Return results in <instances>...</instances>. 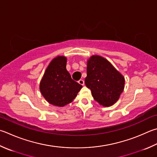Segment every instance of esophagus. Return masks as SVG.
Wrapping results in <instances>:
<instances>
[{
    "label": "esophagus",
    "mask_w": 157,
    "mask_h": 157,
    "mask_svg": "<svg viewBox=\"0 0 157 157\" xmlns=\"http://www.w3.org/2000/svg\"><path fill=\"white\" fill-rule=\"evenodd\" d=\"M78 83L80 84V85H82V86H84V81L83 80V79H79V80L78 81Z\"/></svg>",
    "instance_id": "obj_1"
}]
</instances>
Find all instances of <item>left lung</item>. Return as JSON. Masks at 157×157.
Returning <instances> with one entry per match:
<instances>
[{"instance_id": "1", "label": "left lung", "mask_w": 157, "mask_h": 157, "mask_svg": "<svg viewBox=\"0 0 157 157\" xmlns=\"http://www.w3.org/2000/svg\"><path fill=\"white\" fill-rule=\"evenodd\" d=\"M86 73L85 84L96 101L108 107L118 101L124 89L125 78L108 59L98 55L90 57Z\"/></svg>"}]
</instances>
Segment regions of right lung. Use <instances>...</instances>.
I'll list each match as a JSON object with an SVG mask.
<instances>
[{
	"label": "right lung",
	"instance_id": "right-lung-1",
	"mask_svg": "<svg viewBox=\"0 0 157 157\" xmlns=\"http://www.w3.org/2000/svg\"><path fill=\"white\" fill-rule=\"evenodd\" d=\"M67 57L58 56L47 67L40 83V90L49 104L63 107L71 103L82 88L68 72Z\"/></svg>",
	"mask_w": 157,
	"mask_h": 157
}]
</instances>
